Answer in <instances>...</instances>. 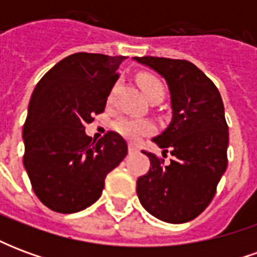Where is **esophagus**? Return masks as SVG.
<instances>
[{"label":"esophagus","instance_id":"esophagus-1","mask_svg":"<svg viewBox=\"0 0 257 257\" xmlns=\"http://www.w3.org/2000/svg\"><path fill=\"white\" fill-rule=\"evenodd\" d=\"M128 150H129V154H135V153H138V146L129 145Z\"/></svg>","mask_w":257,"mask_h":257}]
</instances>
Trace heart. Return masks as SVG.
Returning <instances> with one entry per match:
<instances>
[{
	"mask_svg": "<svg viewBox=\"0 0 257 257\" xmlns=\"http://www.w3.org/2000/svg\"><path fill=\"white\" fill-rule=\"evenodd\" d=\"M138 84H139L140 89L143 90L146 97H150L154 92H158V90L164 92V86L160 82V79H157L151 74H140L138 77ZM114 129L125 138L136 140L143 135L151 134L154 131V126L149 121H135V119H129V118H119L118 121L114 122Z\"/></svg>",
	"mask_w": 257,
	"mask_h": 257,
	"instance_id": "b5f03b06",
	"label": "heart"
}]
</instances>
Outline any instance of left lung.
I'll return each instance as SVG.
<instances>
[{
	"label": "left lung",
	"instance_id": "left-lung-1",
	"mask_svg": "<svg viewBox=\"0 0 257 257\" xmlns=\"http://www.w3.org/2000/svg\"><path fill=\"white\" fill-rule=\"evenodd\" d=\"M165 78L171 93L172 121L153 138L164 164L153 153L149 172L140 176L136 193L149 213L167 223L195 219L215 197L216 187L227 168L228 126L224 106L215 84L187 60L143 56L134 58Z\"/></svg>",
	"mask_w": 257,
	"mask_h": 257
}]
</instances>
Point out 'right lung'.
Masks as SVG:
<instances>
[{
    "label": "right lung",
    "instance_id": "add662e5",
    "mask_svg": "<svg viewBox=\"0 0 257 257\" xmlns=\"http://www.w3.org/2000/svg\"><path fill=\"white\" fill-rule=\"evenodd\" d=\"M125 56L78 52L55 64L37 84L23 126L25 164L34 193L59 213L96 202L107 173L128 154L121 135L92 142L85 125L104 111Z\"/></svg>",
    "mask_w": 257,
    "mask_h": 257
}]
</instances>
